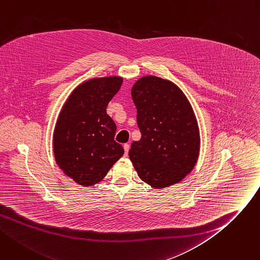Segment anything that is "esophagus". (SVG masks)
<instances>
[{"label": "esophagus", "mask_w": 260, "mask_h": 260, "mask_svg": "<svg viewBox=\"0 0 260 260\" xmlns=\"http://www.w3.org/2000/svg\"><path fill=\"white\" fill-rule=\"evenodd\" d=\"M123 148H124V154L127 155V154H128V150H129V144H127V143L124 144V145H123Z\"/></svg>", "instance_id": "obj_1"}]
</instances>
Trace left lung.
Wrapping results in <instances>:
<instances>
[{
    "instance_id": "left-lung-1",
    "label": "left lung",
    "mask_w": 260,
    "mask_h": 260,
    "mask_svg": "<svg viewBox=\"0 0 260 260\" xmlns=\"http://www.w3.org/2000/svg\"><path fill=\"white\" fill-rule=\"evenodd\" d=\"M141 139L134 141L129 159L139 178L153 188L183 180L200 152V132L193 110L175 83L145 76L132 89Z\"/></svg>"
}]
</instances>
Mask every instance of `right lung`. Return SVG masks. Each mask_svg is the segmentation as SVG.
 Masks as SVG:
<instances>
[{"label":"right lung","instance_id":"add662e5","mask_svg":"<svg viewBox=\"0 0 260 260\" xmlns=\"http://www.w3.org/2000/svg\"><path fill=\"white\" fill-rule=\"evenodd\" d=\"M122 81L121 77H105L81 83L59 114L53 136L55 161L81 186L101 181L124 153L114 140L117 126L107 114Z\"/></svg>","mask_w":260,"mask_h":260}]
</instances>
